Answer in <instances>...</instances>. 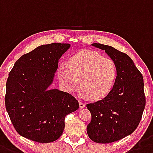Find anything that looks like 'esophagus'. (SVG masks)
Returning <instances> with one entry per match:
<instances>
[{
    "instance_id": "34e87169",
    "label": "esophagus",
    "mask_w": 153,
    "mask_h": 153,
    "mask_svg": "<svg viewBox=\"0 0 153 153\" xmlns=\"http://www.w3.org/2000/svg\"><path fill=\"white\" fill-rule=\"evenodd\" d=\"M79 107H80V108H81V109H82V108L85 107V103L82 102V101H79Z\"/></svg>"
}]
</instances>
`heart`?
Masks as SVG:
<instances>
[{"instance_id":"heart-1","label":"heart","mask_w":153,"mask_h":153,"mask_svg":"<svg viewBox=\"0 0 153 153\" xmlns=\"http://www.w3.org/2000/svg\"><path fill=\"white\" fill-rule=\"evenodd\" d=\"M114 62L91 50L81 51L69 59V67L61 65L58 76L65 88L71 91L78 85L84 95L91 100H100L109 94L117 78Z\"/></svg>"}]
</instances>
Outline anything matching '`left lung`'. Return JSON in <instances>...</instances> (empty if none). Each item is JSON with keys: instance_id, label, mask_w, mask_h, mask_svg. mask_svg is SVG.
<instances>
[{"instance_id": "left-lung-1", "label": "left lung", "mask_w": 153, "mask_h": 153, "mask_svg": "<svg viewBox=\"0 0 153 153\" xmlns=\"http://www.w3.org/2000/svg\"><path fill=\"white\" fill-rule=\"evenodd\" d=\"M91 46L105 51L117 71L109 94L86 106L91 114L87 126L89 138L97 143H110L127 137L138 126L146 106L143 78L126 54L107 45Z\"/></svg>"}]
</instances>
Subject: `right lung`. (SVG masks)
<instances>
[{
    "label": "right lung",
    "instance_id": "right-lung-1",
    "mask_svg": "<svg viewBox=\"0 0 153 153\" xmlns=\"http://www.w3.org/2000/svg\"><path fill=\"white\" fill-rule=\"evenodd\" d=\"M68 43L42 45L15 62L6 84L5 105L16 132L41 143L56 141L65 128V117L78 109L67 92L49 88L59 60Z\"/></svg>",
    "mask_w": 153,
    "mask_h": 153
}]
</instances>
